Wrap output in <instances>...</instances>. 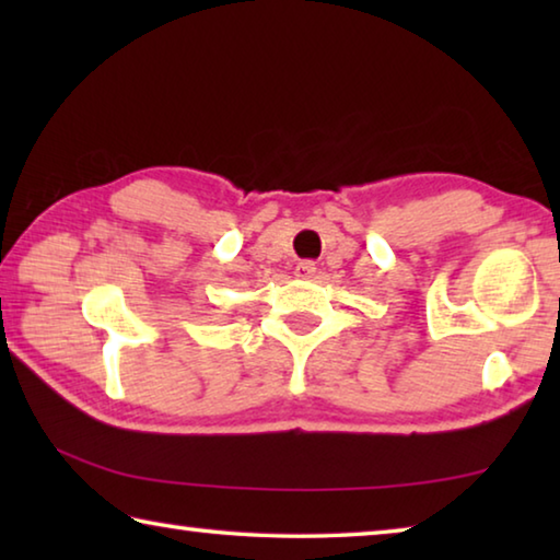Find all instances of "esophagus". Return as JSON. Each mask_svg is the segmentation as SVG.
Wrapping results in <instances>:
<instances>
[{
    "instance_id": "1",
    "label": "esophagus",
    "mask_w": 560,
    "mask_h": 560,
    "mask_svg": "<svg viewBox=\"0 0 560 560\" xmlns=\"http://www.w3.org/2000/svg\"><path fill=\"white\" fill-rule=\"evenodd\" d=\"M296 273L299 279H308V277H314L316 273V264L314 261H299V267H296Z\"/></svg>"
}]
</instances>
